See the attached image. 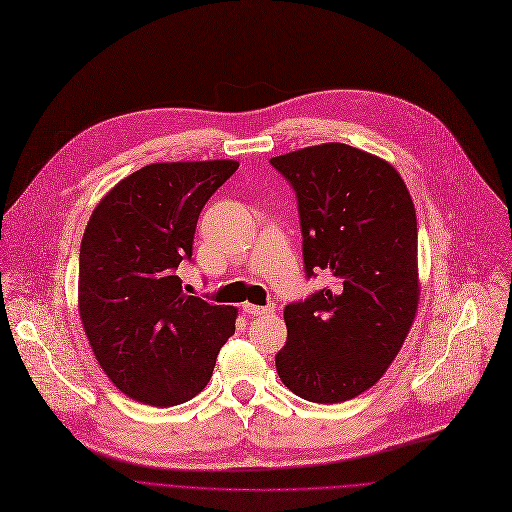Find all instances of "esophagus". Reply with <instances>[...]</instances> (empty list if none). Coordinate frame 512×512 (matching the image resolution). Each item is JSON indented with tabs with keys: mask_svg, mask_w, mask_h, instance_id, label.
Masks as SVG:
<instances>
[{
	"mask_svg": "<svg viewBox=\"0 0 512 512\" xmlns=\"http://www.w3.org/2000/svg\"><path fill=\"white\" fill-rule=\"evenodd\" d=\"M273 304H267V306H255V304H243V312L249 314V316H267V314H273Z\"/></svg>",
	"mask_w": 512,
	"mask_h": 512,
	"instance_id": "obj_1",
	"label": "esophagus"
}]
</instances>
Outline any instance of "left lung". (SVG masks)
<instances>
[{
	"mask_svg": "<svg viewBox=\"0 0 512 512\" xmlns=\"http://www.w3.org/2000/svg\"><path fill=\"white\" fill-rule=\"evenodd\" d=\"M269 163L296 192L306 277L322 269L335 280L286 306L277 374L304 400L345 402L384 376L412 327L414 204L390 163L343 143Z\"/></svg>",
	"mask_w": 512,
	"mask_h": 512,
	"instance_id": "8db88e82",
	"label": "left lung"
}]
</instances>
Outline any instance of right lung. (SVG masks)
<instances>
[{
  "label": "right lung",
  "mask_w": 512,
  "mask_h": 512,
  "mask_svg": "<svg viewBox=\"0 0 512 512\" xmlns=\"http://www.w3.org/2000/svg\"><path fill=\"white\" fill-rule=\"evenodd\" d=\"M237 161L153 163L91 214L79 249V316L106 376L132 400L167 408L200 394L237 308L185 296L202 208Z\"/></svg>",
  "instance_id": "add662e5"
}]
</instances>
